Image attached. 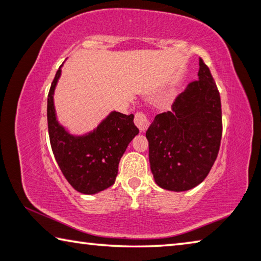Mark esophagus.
I'll return each instance as SVG.
<instances>
[{
  "mask_svg": "<svg viewBox=\"0 0 261 261\" xmlns=\"http://www.w3.org/2000/svg\"><path fill=\"white\" fill-rule=\"evenodd\" d=\"M134 122L136 127L139 128L140 132H146L147 128L149 127L150 122H149V119L147 118V115L142 113V112H139V113L135 114V119H134Z\"/></svg>",
  "mask_w": 261,
  "mask_h": 261,
  "instance_id": "obj_1",
  "label": "esophagus"
}]
</instances>
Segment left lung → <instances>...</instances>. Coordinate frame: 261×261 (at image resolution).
Returning <instances> with one entry per match:
<instances>
[{"label":"left lung","mask_w":261,"mask_h":261,"mask_svg":"<svg viewBox=\"0 0 261 261\" xmlns=\"http://www.w3.org/2000/svg\"><path fill=\"white\" fill-rule=\"evenodd\" d=\"M146 136L150 170L159 187L178 192L204 181L218 155L222 107L217 86L202 59L198 79L175 99L171 111L156 115Z\"/></svg>","instance_id":"8db88e82"}]
</instances>
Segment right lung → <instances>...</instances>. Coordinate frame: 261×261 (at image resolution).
Instances as JSON below:
<instances>
[{
	"mask_svg": "<svg viewBox=\"0 0 261 261\" xmlns=\"http://www.w3.org/2000/svg\"><path fill=\"white\" fill-rule=\"evenodd\" d=\"M63 66V64H62ZM59 67L47 95V128L52 151L59 168L78 192L94 195L113 186L120 159L139 134L134 115L111 112L97 128L83 135L71 134L59 123L54 94L62 74Z\"/></svg>",
	"mask_w": 261,
	"mask_h": 261,
	"instance_id": "1",
	"label": "right lung"
}]
</instances>
